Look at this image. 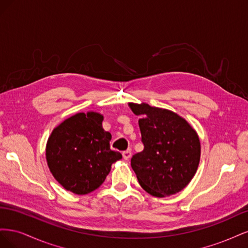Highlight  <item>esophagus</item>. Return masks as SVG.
I'll return each instance as SVG.
<instances>
[{
	"label": "esophagus",
	"mask_w": 248,
	"mask_h": 248,
	"mask_svg": "<svg viewBox=\"0 0 248 248\" xmlns=\"http://www.w3.org/2000/svg\"><path fill=\"white\" fill-rule=\"evenodd\" d=\"M130 157H131V151H130V150H126V151L123 152V158L125 160H128Z\"/></svg>",
	"instance_id": "1"
}]
</instances>
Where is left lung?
Here are the masks:
<instances>
[{
  "label": "left lung",
  "instance_id": "1",
  "mask_svg": "<svg viewBox=\"0 0 248 248\" xmlns=\"http://www.w3.org/2000/svg\"><path fill=\"white\" fill-rule=\"evenodd\" d=\"M139 125L144 150L134 154L131 168L139 183L153 197L181 191L196 175L201 157L198 133L176 112L147 103H129Z\"/></svg>",
  "mask_w": 248,
  "mask_h": 248
}]
</instances>
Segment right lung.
I'll return each instance as SVG.
<instances>
[{"mask_svg": "<svg viewBox=\"0 0 248 248\" xmlns=\"http://www.w3.org/2000/svg\"><path fill=\"white\" fill-rule=\"evenodd\" d=\"M103 116L78 112L52 130L46 144L49 170L66 190L87 194L104 182L111 164L122 158L109 147L111 134L103 129Z\"/></svg>", "mask_w": 248, "mask_h": 248, "instance_id": "add662e5", "label": "right lung"}]
</instances>
